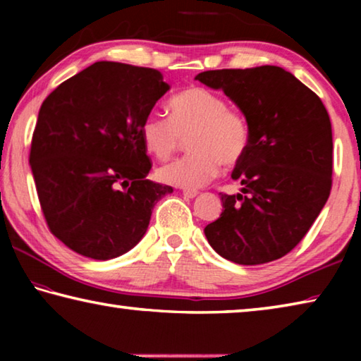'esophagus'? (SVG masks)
I'll use <instances>...</instances> for the list:
<instances>
[{"label":"esophagus","instance_id":"34e87169","mask_svg":"<svg viewBox=\"0 0 361 361\" xmlns=\"http://www.w3.org/2000/svg\"><path fill=\"white\" fill-rule=\"evenodd\" d=\"M183 195H185V197H188V199H192V197H195V195H197V189H189V188H183Z\"/></svg>","mask_w":361,"mask_h":361}]
</instances>
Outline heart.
Returning a JSON list of instances; mask_svg holds the SVG:
<instances>
[{
  "mask_svg": "<svg viewBox=\"0 0 361 361\" xmlns=\"http://www.w3.org/2000/svg\"><path fill=\"white\" fill-rule=\"evenodd\" d=\"M192 151L159 169L164 183L197 188L215 178L221 167L235 166L247 154L250 127L245 116L229 109L221 95L191 87L170 100V118L149 113L142 122V138L152 156L169 159L183 138Z\"/></svg>",
  "mask_w": 361,
  "mask_h": 361,
  "instance_id": "obj_1",
  "label": "heart"
}]
</instances>
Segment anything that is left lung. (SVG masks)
I'll return each mask as SVG.
<instances>
[{
    "label": "left lung",
    "mask_w": 361,
    "mask_h": 361,
    "mask_svg": "<svg viewBox=\"0 0 361 361\" xmlns=\"http://www.w3.org/2000/svg\"><path fill=\"white\" fill-rule=\"evenodd\" d=\"M197 81L221 89L250 127L247 154L223 194V212L205 237L223 258L255 266L290 253L320 215L331 191V121L319 95L280 66L210 70Z\"/></svg>",
    "instance_id": "1"
}]
</instances>
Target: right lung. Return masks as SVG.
<instances>
[{
	"label": "right lung",
	"instance_id": "1",
	"mask_svg": "<svg viewBox=\"0 0 361 361\" xmlns=\"http://www.w3.org/2000/svg\"><path fill=\"white\" fill-rule=\"evenodd\" d=\"M169 89L157 70L95 62L42 102L30 166L47 228L73 252L100 261L127 253L173 191L146 180L152 164L142 138Z\"/></svg>",
	"mask_w": 361,
	"mask_h": 361
}]
</instances>
